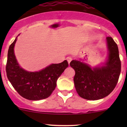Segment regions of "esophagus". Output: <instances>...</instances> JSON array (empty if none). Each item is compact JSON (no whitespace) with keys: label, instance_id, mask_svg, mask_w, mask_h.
Returning a JSON list of instances; mask_svg holds the SVG:
<instances>
[{"label":"esophagus","instance_id":"34e87169","mask_svg":"<svg viewBox=\"0 0 127 127\" xmlns=\"http://www.w3.org/2000/svg\"><path fill=\"white\" fill-rule=\"evenodd\" d=\"M66 60H67V62H68V64H69L70 63L71 61L72 60V57H67Z\"/></svg>","mask_w":127,"mask_h":127}]
</instances>
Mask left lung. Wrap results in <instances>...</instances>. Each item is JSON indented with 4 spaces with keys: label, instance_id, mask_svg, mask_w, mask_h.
Returning a JSON list of instances; mask_svg holds the SVG:
<instances>
[{
    "label": "left lung",
    "instance_id": "1",
    "mask_svg": "<svg viewBox=\"0 0 127 127\" xmlns=\"http://www.w3.org/2000/svg\"><path fill=\"white\" fill-rule=\"evenodd\" d=\"M108 50L107 59L101 66L91 67L79 60H73L70 65L75 70L74 84L78 95L90 100L106 97L114 90L121 73L118 45L111 37H106Z\"/></svg>",
    "mask_w": 127,
    "mask_h": 127
}]
</instances>
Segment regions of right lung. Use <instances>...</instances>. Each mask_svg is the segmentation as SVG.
<instances>
[{
	"label": "right lung",
	"instance_id": "add662e5",
	"mask_svg": "<svg viewBox=\"0 0 127 127\" xmlns=\"http://www.w3.org/2000/svg\"><path fill=\"white\" fill-rule=\"evenodd\" d=\"M17 37L8 49L6 66L8 80L18 94L27 100L48 98L55 90L58 78L68 67L67 62L64 60L59 64H51L37 72L26 70L18 64L14 53Z\"/></svg>",
	"mask_w": 127,
	"mask_h": 127
}]
</instances>
